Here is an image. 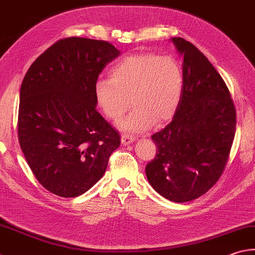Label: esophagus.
I'll return each instance as SVG.
<instances>
[{"mask_svg":"<svg viewBox=\"0 0 255 255\" xmlns=\"http://www.w3.org/2000/svg\"><path fill=\"white\" fill-rule=\"evenodd\" d=\"M134 140H135V137L131 136V135H122L121 136V143L123 144V145H128V144L134 142Z\"/></svg>","mask_w":255,"mask_h":255,"instance_id":"obj_1","label":"esophagus"}]
</instances>
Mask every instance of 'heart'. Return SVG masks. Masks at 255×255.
Returning <instances> with one entry per match:
<instances>
[{
  "instance_id": "obj_1",
  "label": "heart",
  "mask_w": 255,
  "mask_h": 255,
  "mask_svg": "<svg viewBox=\"0 0 255 255\" xmlns=\"http://www.w3.org/2000/svg\"><path fill=\"white\" fill-rule=\"evenodd\" d=\"M110 76L95 82L94 97L113 121L128 111L131 101L134 110L118 124L122 131L141 133L175 117L184 88L183 71L175 57L155 53L127 56L112 66Z\"/></svg>"
}]
</instances>
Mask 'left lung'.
I'll return each mask as SVG.
<instances>
[{"instance_id":"1","label":"left lung","mask_w":255,"mask_h":255,"mask_svg":"<svg viewBox=\"0 0 255 255\" xmlns=\"http://www.w3.org/2000/svg\"><path fill=\"white\" fill-rule=\"evenodd\" d=\"M171 42L183 57V94L172 122L151 136L157 150L145 173L158 194L183 203L206 193L222 175L237 112L223 79L203 53L182 37Z\"/></svg>"}]
</instances>
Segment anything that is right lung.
<instances>
[{
    "label": "right lung",
    "instance_id": "1",
    "mask_svg": "<svg viewBox=\"0 0 255 255\" xmlns=\"http://www.w3.org/2000/svg\"><path fill=\"white\" fill-rule=\"evenodd\" d=\"M109 42L57 41L33 62L20 90L17 132L28 166L51 193L75 198L103 176L120 135L97 111L94 85L120 55Z\"/></svg>",
    "mask_w": 255,
    "mask_h": 255
}]
</instances>
